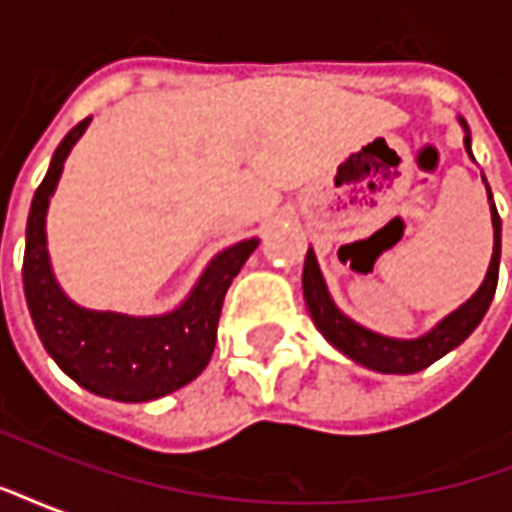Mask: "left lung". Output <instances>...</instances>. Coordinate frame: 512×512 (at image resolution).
<instances>
[{"instance_id":"1","label":"left lung","mask_w":512,"mask_h":512,"mask_svg":"<svg viewBox=\"0 0 512 512\" xmlns=\"http://www.w3.org/2000/svg\"><path fill=\"white\" fill-rule=\"evenodd\" d=\"M458 123L463 126L466 136H463V147L472 156V136H469V126L466 120L458 117ZM485 180V178H483ZM488 191V202H491V224H494V255L485 271L483 285L477 288L472 299L463 301L458 310H452L447 318H441L430 332L419 334L414 340H397V337H384V334L370 332L362 323L351 321L337 304H334L332 293L326 288V279L318 266V257L312 249H307V260H304V274H301V288H304V301L310 310L312 321L318 326V332L329 340V343L345 354L348 359H354L356 365L376 370V373H395V376H408V373H419L430 367L436 359L444 354H450L452 348L469 337V334L480 326L483 315L491 307L496 293V279H499V255H502V222L496 213L494 197L491 189L485 183Z\"/></svg>"}]
</instances>
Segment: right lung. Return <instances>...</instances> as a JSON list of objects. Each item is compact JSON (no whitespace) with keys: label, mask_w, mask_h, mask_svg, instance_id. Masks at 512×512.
Masks as SVG:
<instances>
[{"label":"right lung","mask_w":512,"mask_h":512,"mask_svg":"<svg viewBox=\"0 0 512 512\" xmlns=\"http://www.w3.org/2000/svg\"><path fill=\"white\" fill-rule=\"evenodd\" d=\"M90 117L71 128L54 150L49 172L32 197L24 249V296L38 337L49 356L87 392L120 403L156 400L200 376L216 345L224 293L238 277L257 238L227 246L205 266L189 296L161 315L87 310L65 296L51 268L46 213L60 183L65 158L82 139Z\"/></svg>","instance_id":"add662e5"}]
</instances>
